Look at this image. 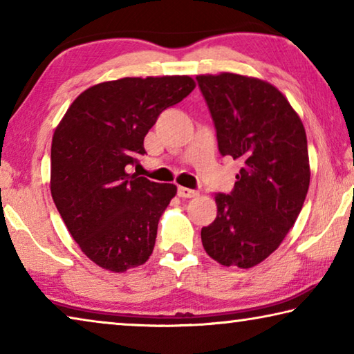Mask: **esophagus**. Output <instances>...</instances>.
<instances>
[{"mask_svg":"<svg viewBox=\"0 0 354 354\" xmlns=\"http://www.w3.org/2000/svg\"><path fill=\"white\" fill-rule=\"evenodd\" d=\"M196 195L198 194H196V190H194V189L181 187V185L178 187V196H181V198H194V196H196Z\"/></svg>","mask_w":354,"mask_h":354,"instance_id":"34e87169","label":"esophagus"}]
</instances>
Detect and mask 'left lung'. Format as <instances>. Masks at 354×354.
Wrapping results in <instances>:
<instances>
[{
	"instance_id": "8db88e82",
	"label": "left lung",
	"mask_w": 354,
	"mask_h": 354,
	"mask_svg": "<svg viewBox=\"0 0 354 354\" xmlns=\"http://www.w3.org/2000/svg\"><path fill=\"white\" fill-rule=\"evenodd\" d=\"M218 151L242 164L217 217L201 230L206 253L226 267L250 268L284 241L309 189L306 131L277 87L236 73L200 75Z\"/></svg>"
}]
</instances>
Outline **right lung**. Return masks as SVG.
<instances>
[{"mask_svg": "<svg viewBox=\"0 0 354 354\" xmlns=\"http://www.w3.org/2000/svg\"><path fill=\"white\" fill-rule=\"evenodd\" d=\"M195 88L190 76L123 77L84 91L51 143V195L82 253L111 272L151 256L158 223L175 184L128 173L167 107Z\"/></svg>", "mask_w": 354, "mask_h": 354, "instance_id": "right-lung-1", "label": "right lung"}]
</instances>
